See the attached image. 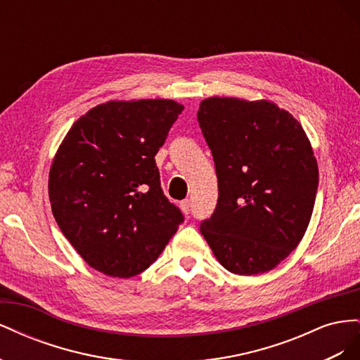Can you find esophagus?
<instances>
[{
  "instance_id": "1",
  "label": "esophagus",
  "mask_w": 360,
  "mask_h": 360,
  "mask_svg": "<svg viewBox=\"0 0 360 360\" xmlns=\"http://www.w3.org/2000/svg\"><path fill=\"white\" fill-rule=\"evenodd\" d=\"M180 209H181V212L184 214H189V212H191V201L189 200H183L180 202Z\"/></svg>"
}]
</instances>
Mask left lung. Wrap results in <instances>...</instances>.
I'll return each mask as SVG.
<instances>
[{
  "instance_id": "obj_1",
  "label": "left lung",
  "mask_w": 360,
  "mask_h": 360,
  "mask_svg": "<svg viewBox=\"0 0 360 360\" xmlns=\"http://www.w3.org/2000/svg\"><path fill=\"white\" fill-rule=\"evenodd\" d=\"M197 117L219 189L201 234L228 271L264 274L296 249L311 221L319 167L309 139L269 101L209 97Z\"/></svg>"
}]
</instances>
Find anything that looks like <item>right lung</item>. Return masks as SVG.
Masks as SVG:
<instances>
[{
  "mask_svg": "<svg viewBox=\"0 0 360 360\" xmlns=\"http://www.w3.org/2000/svg\"><path fill=\"white\" fill-rule=\"evenodd\" d=\"M183 105L106 102L72 129L49 171L52 214L85 263L130 278L153 264L184 216L160 188L155 156Z\"/></svg>",
  "mask_w": 360,
  "mask_h": 360,
  "instance_id": "right-lung-1",
  "label": "right lung"
}]
</instances>
